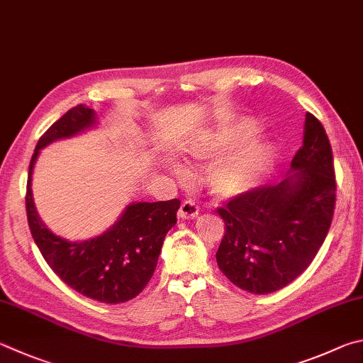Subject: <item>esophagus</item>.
I'll use <instances>...</instances> for the list:
<instances>
[{"instance_id": "obj_1", "label": "esophagus", "mask_w": 363, "mask_h": 363, "mask_svg": "<svg viewBox=\"0 0 363 363\" xmlns=\"http://www.w3.org/2000/svg\"><path fill=\"white\" fill-rule=\"evenodd\" d=\"M199 213H200L199 206H196L192 200H186L181 204L177 216H179V219H195V217L199 216Z\"/></svg>"}]
</instances>
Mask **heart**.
I'll return each mask as SVG.
<instances>
[{"label":"heart","mask_w":363,"mask_h":363,"mask_svg":"<svg viewBox=\"0 0 363 363\" xmlns=\"http://www.w3.org/2000/svg\"><path fill=\"white\" fill-rule=\"evenodd\" d=\"M259 130L255 118L245 121L228 128H220L209 133L201 140L190 144L186 150L189 162L195 164H206L219 159L228 148L239 144L233 151L217 162L208 174V187L217 199L232 200L250 192L267 168L272 163L276 146L272 141L247 138ZM177 174L182 171L177 164H171Z\"/></svg>","instance_id":"1"}]
</instances>
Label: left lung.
Segmentation results:
<instances>
[{
  "mask_svg": "<svg viewBox=\"0 0 363 363\" xmlns=\"http://www.w3.org/2000/svg\"><path fill=\"white\" fill-rule=\"evenodd\" d=\"M335 192L330 141L322 123L306 113L303 146L286 179L252 189L217 209L225 222L216 254L220 272L236 287L257 295L291 284L325 240Z\"/></svg>",
  "mask_w": 363,
  "mask_h": 363,
  "instance_id": "left-lung-1",
  "label": "left lung"
}]
</instances>
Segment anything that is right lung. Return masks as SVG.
<instances>
[{"mask_svg": "<svg viewBox=\"0 0 363 363\" xmlns=\"http://www.w3.org/2000/svg\"><path fill=\"white\" fill-rule=\"evenodd\" d=\"M96 114L77 104L39 138L26 182V217L33 240L58 278L89 298L109 305L125 303L143 292L155 272L163 240L174 227L181 201L130 203L113 227L95 238L68 241L44 225L33 201V168L41 149L96 125Z\"/></svg>", "mask_w": 363, "mask_h": 363, "instance_id": "right-lung-1", "label": "right lung"}]
</instances>
